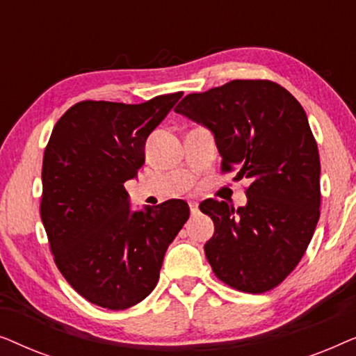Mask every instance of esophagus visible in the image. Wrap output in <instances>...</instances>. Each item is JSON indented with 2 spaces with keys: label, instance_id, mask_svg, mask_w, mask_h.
Listing matches in <instances>:
<instances>
[{
  "label": "esophagus",
  "instance_id": "esophagus-1",
  "mask_svg": "<svg viewBox=\"0 0 356 356\" xmlns=\"http://www.w3.org/2000/svg\"><path fill=\"white\" fill-rule=\"evenodd\" d=\"M197 211H199L197 202H189V212H191V216H196Z\"/></svg>",
  "mask_w": 356,
  "mask_h": 356
}]
</instances>
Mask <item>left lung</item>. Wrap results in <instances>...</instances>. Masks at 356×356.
Returning a JSON list of instances; mask_svg holds the SVG:
<instances>
[{"label":"left lung","instance_id":"obj_1","mask_svg":"<svg viewBox=\"0 0 356 356\" xmlns=\"http://www.w3.org/2000/svg\"><path fill=\"white\" fill-rule=\"evenodd\" d=\"M175 111L211 131L222 170L251 179L246 206H199L216 225L204 246L209 264L233 289L272 290L301 261L319 220V152L303 106L275 82L238 79L186 95Z\"/></svg>","mask_w":356,"mask_h":356}]
</instances>
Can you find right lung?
I'll return each mask as SVG.
<instances>
[{"label": "right lung", "instance_id": "right-lung-1", "mask_svg": "<svg viewBox=\"0 0 356 356\" xmlns=\"http://www.w3.org/2000/svg\"><path fill=\"white\" fill-rule=\"evenodd\" d=\"M183 92L139 105L79 102L58 120L43 154L40 216L58 269L87 301L106 309L138 305L159 282L188 204L133 211L124 183L145 162L149 134Z\"/></svg>", "mask_w": 356, "mask_h": 356}]
</instances>
